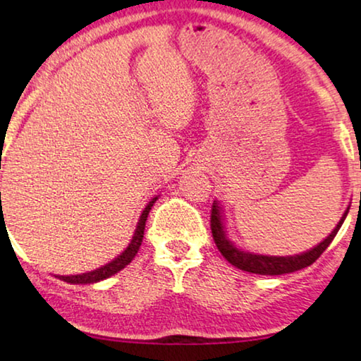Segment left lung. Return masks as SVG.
I'll use <instances>...</instances> for the list:
<instances>
[{"label": "left lung", "instance_id": "obj_1", "mask_svg": "<svg viewBox=\"0 0 361 361\" xmlns=\"http://www.w3.org/2000/svg\"><path fill=\"white\" fill-rule=\"evenodd\" d=\"M347 214H348V209L343 214L342 219H340L338 225L335 226L332 233H330L322 243L314 246V248L309 250L307 253L295 255V256H263V255L246 253V251H241L236 248V246L226 238L224 231V224H221L220 207L216 205V202H214V205H212L210 228H212V235H214L216 248H219L220 253L224 255V258L228 261L230 264L236 266L238 269L248 271V273L263 274V276H279V274L294 273V271L307 268V266L312 264L314 261H317L319 256L327 250V246L330 243H332V240L335 238V235H337L340 226H342Z\"/></svg>", "mask_w": 361, "mask_h": 361}]
</instances>
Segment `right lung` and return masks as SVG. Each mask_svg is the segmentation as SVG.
<instances>
[{
    "mask_svg": "<svg viewBox=\"0 0 361 361\" xmlns=\"http://www.w3.org/2000/svg\"><path fill=\"white\" fill-rule=\"evenodd\" d=\"M156 200H157V197H154V199H152L149 204L146 205V209L142 210L141 219H140V221H137V226H136V233H135V236H133L130 246H128V248L123 251L118 258L113 259L111 263L105 264L103 268L90 271V273H83V274H77V276H59V279L66 281V283H71V284H92V283H98V281H102V279L110 278V276L116 274L118 271H121L123 268H125L126 264H130L142 243V235H145L147 215H149L151 207L154 205Z\"/></svg>",
    "mask_w": 361,
    "mask_h": 361,
    "instance_id": "right-lung-1",
    "label": "right lung"
}]
</instances>
